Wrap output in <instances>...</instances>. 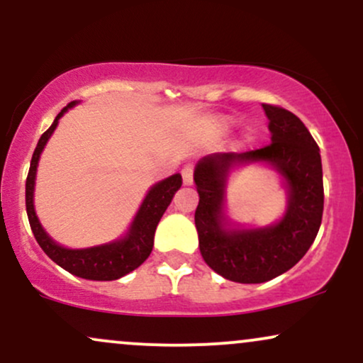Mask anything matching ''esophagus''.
Instances as JSON below:
<instances>
[{
  "label": "esophagus",
  "mask_w": 363,
  "mask_h": 363,
  "mask_svg": "<svg viewBox=\"0 0 363 363\" xmlns=\"http://www.w3.org/2000/svg\"><path fill=\"white\" fill-rule=\"evenodd\" d=\"M181 174H182V182H184L186 186L193 184V174H194L193 165H191V164L184 165V167H182V170H181Z\"/></svg>",
  "instance_id": "34e87169"
}]
</instances>
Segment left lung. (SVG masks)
I'll use <instances>...</instances> for the list:
<instances>
[{
	"label": "left lung",
	"instance_id": "8db88e82",
	"mask_svg": "<svg viewBox=\"0 0 363 363\" xmlns=\"http://www.w3.org/2000/svg\"><path fill=\"white\" fill-rule=\"evenodd\" d=\"M272 143L242 153H213L194 170L199 203L194 213L199 251L213 272L237 283H262L289 272L318 235L324 208L319 147L294 112L262 104ZM264 160L289 184V210L280 224L252 231H225L221 225L223 186L237 161Z\"/></svg>",
	"mask_w": 363,
	"mask_h": 363
}]
</instances>
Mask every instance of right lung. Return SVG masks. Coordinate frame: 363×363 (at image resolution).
I'll return each mask as SVG.
<instances>
[{
  "label": "right lung",
  "mask_w": 363,
  "mask_h": 363,
  "mask_svg": "<svg viewBox=\"0 0 363 363\" xmlns=\"http://www.w3.org/2000/svg\"><path fill=\"white\" fill-rule=\"evenodd\" d=\"M72 106H74V102L68 104V107ZM68 107H65L56 116L51 128L40 136L39 143H37L34 150V155H32L27 182H25V206H27L28 223H30L35 240L43 247V251L56 264L65 268L66 272L74 274V277L86 278V280H118V278L138 268L140 264H143L145 259L150 256V252L153 249V235H155L157 225L160 222L162 215L167 210L170 201H172L176 191L182 186V177L181 174H174V176L158 182V184L150 189L143 205L140 208L138 215H136L135 222H133L131 228H129V234L123 240L90 249H65L56 242H52L49 239V235L43 230V227H40L39 220L35 216L34 181L40 152H43L44 145L48 143L49 136L56 129L57 121L68 111Z\"/></svg>",
  "instance_id": "1"
}]
</instances>
